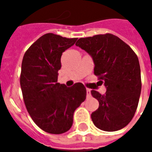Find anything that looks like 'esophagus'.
Segmentation results:
<instances>
[{
  "label": "esophagus",
  "instance_id": "esophagus-1",
  "mask_svg": "<svg viewBox=\"0 0 152 152\" xmlns=\"http://www.w3.org/2000/svg\"><path fill=\"white\" fill-rule=\"evenodd\" d=\"M86 94H87V97H89V96H91V90L89 89H86Z\"/></svg>",
  "mask_w": 152,
  "mask_h": 152
}]
</instances>
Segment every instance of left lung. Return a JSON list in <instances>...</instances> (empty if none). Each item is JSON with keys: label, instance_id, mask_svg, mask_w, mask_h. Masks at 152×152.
<instances>
[{"label": "left lung", "instance_id": "obj_1", "mask_svg": "<svg viewBox=\"0 0 152 152\" xmlns=\"http://www.w3.org/2000/svg\"><path fill=\"white\" fill-rule=\"evenodd\" d=\"M76 45L92 57L94 74L107 89L105 94L91 91L99 102V108L91 114L94 124L107 132L123 129L134 117L141 94V70L136 53L109 33L80 38Z\"/></svg>", "mask_w": 152, "mask_h": 152}]
</instances>
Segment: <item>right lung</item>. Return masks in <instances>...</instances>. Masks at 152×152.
Wrapping results in <instances>:
<instances>
[{
    "instance_id": "obj_1",
    "label": "right lung",
    "mask_w": 152,
    "mask_h": 152,
    "mask_svg": "<svg viewBox=\"0 0 152 152\" xmlns=\"http://www.w3.org/2000/svg\"><path fill=\"white\" fill-rule=\"evenodd\" d=\"M76 40L47 33L29 47L23 58L20 86L25 106L36 124L50 134L69 130L74 112L86 99L81 83L72 87L58 83L61 56Z\"/></svg>"
}]
</instances>
